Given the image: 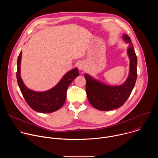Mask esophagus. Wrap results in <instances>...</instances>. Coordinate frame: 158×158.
I'll use <instances>...</instances> for the list:
<instances>
[{
  "label": "esophagus",
  "instance_id": "34e87169",
  "mask_svg": "<svg viewBox=\"0 0 158 158\" xmlns=\"http://www.w3.org/2000/svg\"><path fill=\"white\" fill-rule=\"evenodd\" d=\"M85 64H84V62H78V64H77V67H78V69L80 70V71H82V70H83L84 69V67H85Z\"/></svg>",
  "mask_w": 158,
  "mask_h": 158
}]
</instances>
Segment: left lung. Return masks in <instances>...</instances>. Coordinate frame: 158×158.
<instances>
[{
  "instance_id": "left-lung-1",
  "label": "left lung",
  "mask_w": 158,
  "mask_h": 158,
  "mask_svg": "<svg viewBox=\"0 0 158 158\" xmlns=\"http://www.w3.org/2000/svg\"><path fill=\"white\" fill-rule=\"evenodd\" d=\"M123 39L129 46L127 54L129 59V71L126 81L119 85L105 84L88 74H84L87 99L94 107L99 110H110L122 106L133 90L137 79V56L131 38L126 34Z\"/></svg>"
}]
</instances>
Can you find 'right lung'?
I'll use <instances>...</instances> for the list:
<instances>
[{
	"mask_svg": "<svg viewBox=\"0 0 158 158\" xmlns=\"http://www.w3.org/2000/svg\"><path fill=\"white\" fill-rule=\"evenodd\" d=\"M22 51L17 59V80L20 91L28 105L35 111L42 113H51L59 110L64 104L67 89L71 83L79 76L77 67L65 74L60 81L52 88L46 91H35L29 89L20 76Z\"/></svg>",
	"mask_w": 158,
	"mask_h": 158,
	"instance_id": "right-lung-1",
	"label": "right lung"
}]
</instances>
